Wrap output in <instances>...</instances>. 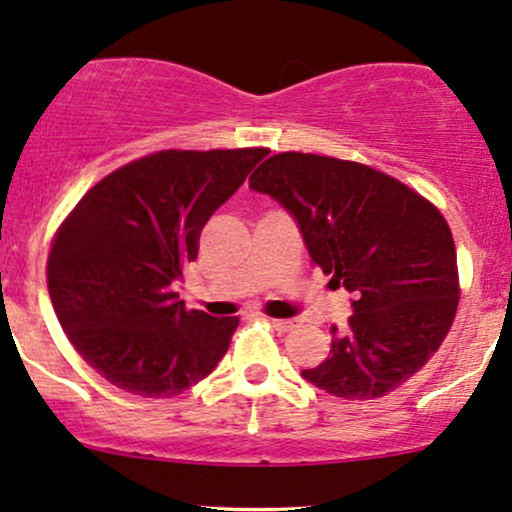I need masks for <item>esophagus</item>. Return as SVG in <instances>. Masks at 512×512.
<instances>
[{
  "label": "esophagus",
  "mask_w": 512,
  "mask_h": 512,
  "mask_svg": "<svg viewBox=\"0 0 512 512\" xmlns=\"http://www.w3.org/2000/svg\"><path fill=\"white\" fill-rule=\"evenodd\" d=\"M269 322H272L274 330H279V332H291L293 327H298L296 317H286V320H284V317H272Z\"/></svg>",
  "instance_id": "34e87169"
}]
</instances>
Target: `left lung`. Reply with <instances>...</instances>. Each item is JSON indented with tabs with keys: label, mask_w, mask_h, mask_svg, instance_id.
Returning a JSON list of instances; mask_svg holds the SVG:
<instances>
[{
	"label": "left lung",
	"mask_w": 512,
	"mask_h": 512,
	"mask_svg": "<svg viewBox=\"0 0 512 512\" xmlns=\"http://www.w3.org/2000/svg\"><path fill=\"white\" fill-rule=\"evenodd\" d=\"M296 219L330 286L354 293V315L332 325L330 358L303 378L344 399H375L409 380L455 320V240L440 211L407 185L315 154H276L250 175Z\"/></svg>",
	"instance_id": "8db88e82"
}]
</instances>
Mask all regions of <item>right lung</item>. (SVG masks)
<instances>
[{"mask_svg": "<svg viewBox=\"0 0 512 512\" xmlns=\"http://www.w3.org/2000/svg\"><path fill=\"white\" fill-rule=\"evenodd\" d=\"M267 149L158 151L117 168L57 231L48 289L69 342L108 383L175 397L207 378L238 317L187 310L175 293L199 233Z\"/></svg>", "mask_w": 512, "mask_h": 512, "instance_id": "right-lung-1", "label": "right lung"}]
</instances>
